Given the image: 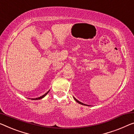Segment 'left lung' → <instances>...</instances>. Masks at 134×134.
Here are the masks:
<instances>
[{"label":"left lung","mask_w":134,"mask_h":134,"mask_svg":"<svg viewBox=\"0 0 134 134\" xmlns=\"http://www.w3.org/2000/svg\"><path fill=\"white\" fill-rule=\"evenodd\" d=\"M74 99H75V100H76V101L77 103H79V104H81V105H87L86 104H84V103H82V102H79V101H78V100H77V99H76L75 98V97H74Z\"/></svg>","instance_id":"obj_1"}]
</instances>
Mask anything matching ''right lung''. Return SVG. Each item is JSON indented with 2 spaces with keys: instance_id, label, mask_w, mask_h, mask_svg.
<instances>
[{
  "instance_id": "1",
  "label": "right lung",
  "mask_w": 134,
  "mask_h": 134,
  "mask_svg": "<svg viewBox=\"0 0 134 134\" xmlns=\"http://www.w3.org/2000/svg\"><path fill=\"white\" fill-rule=\"evenodd\" d=\"M49 91H48L46 93H45L43 95V96H41L39 97H38V98H35V99H32V100H38V99L40 100V99H41L42 98H43L44 97H45V96H46L47 94L48 93H49Z\"/></svg>"
}]
</instances>
